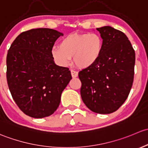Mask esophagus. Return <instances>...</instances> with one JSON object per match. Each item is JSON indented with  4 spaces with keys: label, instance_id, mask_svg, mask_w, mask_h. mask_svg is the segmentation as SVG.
<instances>
[{
    "label": "esophagus",
    "instance_id": "1",
    "mask_svg": "<svg viewBox=\"0 0 148 148\" xmlns=\"http://www.w3.org/2000/svg\"><path fill=\"white\" fill-rule=\"evenodd\" d=\"M71 75H72L73 77H77V75H78V73H77V71H74V70H71Z\"/></svg>",
    "mask_w": 148,
    "mask_h": 148
}]
</instances>
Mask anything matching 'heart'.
<instances>
[{
  "label": "heart",
  "mask_w": 148,
  "mask_h": 148,
  "mask_svg": "<svg viewBox=\"0 0 148 148\" xmlns=\"http://www.w3.org/2000/svg\"><path fill=\"white\" fill-rule=\"evenodd\" d=\"M103 41L97 33H71L64 37L59 47H54L51 54L58 65L67 66L73 57L78 68H87L94 65L100 58Z\"/></svg>",
  "instance_id": "b5f03b06"
}]
</instances>
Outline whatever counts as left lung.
Segmentation results:
<instances>
[{
	"label": "left lung",
	"mask_w": 148,
	"mask_h": 148,
	"mask_svg": "<svg viewBox=\"0 0 148 148\" xmlns=\"http://www.w3.org/2000/svg\"><path fill=\"white\" fill-rule=\"evenodd\" d=\"M103 41L102 54L78 73L80 95L92 112H115L128 97L134 78L135 53L126 35L111 26L96 28Z\"/></svg>",
	"instance_id": "left-lung-1"
}]
</instances>
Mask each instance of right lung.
I'll use <instances>...</instances> for the list:
<instances>
[{
  "label": "right lung",
  "mask_w": 148,
  "mask_h": 148,
  "mask_svg": "<svg viewBox=\"0 0 148 148\" xmlns=\"http://www.w3.org/2000/svg\"><path fill=\"white\" fill-rule=\"evenodd\" d=\"M63 35L53 29H31L21 33L8 51L9 90L18 108L32 118L52 115L72 79L69 68L56 65L51 54L55 42Z\"/></svg>",
  "instance_id": "right-lung-1"
}]
</instances>
